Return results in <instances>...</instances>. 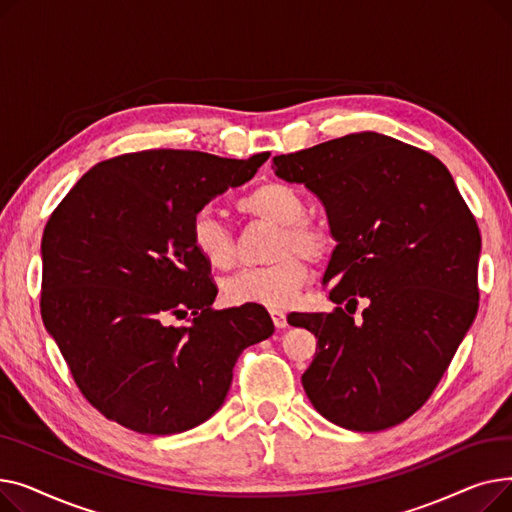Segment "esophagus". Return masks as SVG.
I'll return each instance as SVG.
<instances>
[{"instance_id": "obj_1", "label": "esophagus", "mask_w": 512, "mask_h": 512, "mask_svg": "<svg viewBox=\"0 0 512 512\" xmlns=\"http://www.w3.org/2000/svg\"><path fill=\"white\" fill-rule=\"evenodd\" d=\"M270 315H272V319H274V326H276V328H286V326H288L286 313H284V311H280V309H272V311H270Z\"/></svg>"}]
</instances>
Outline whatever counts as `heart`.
I'll use <instances>...</instances> for the list:
<instances>
[{
  "mask_svg": "<svg viewBox=\"0 0 512 512\" xmlns=\"http://www.w3.org/2000/svg\"><path fill=\"white\" fill-rule=\"evenodd\" d=\"M240 213L278 226L270 257L272 263L249 267L230 276L222 290L228 303H257L270 309H284L307 280L305 259L319 263L332 253V234L307 220V203L297 188L286 182H265L236 201ZM195 251L218 270H228L236 261V242L230 228L209 209H199L191 222ZM302 254L299 256L298 253Z\"/></svg>",
  "mask_w": 512,
  "mask_h": 512,
  "instance_id": "obj_1",
  "label": "heart"
}]
</instances>
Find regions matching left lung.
Returning a JSON list of instances; mask_svg holds the SVG:
<instances>
[{"label":"left lung","instance_id":"1","mask_svg":"<svg viewBox=\"0 0 512 512\" xmlns=\"http://www.w3.org/2000/svg\"><path fill=\"white\" fill-rule=\"evenodd\" d=\"M272 168L324 203L338 240L324 276L334 311L288 315L317 338L303 373L311 405L355 432L398 425L432 396L477 315L473 213L438 157L378 132L276 155Z\"/></svg>","mask_w":512,"mask_h":512}]
</instances>
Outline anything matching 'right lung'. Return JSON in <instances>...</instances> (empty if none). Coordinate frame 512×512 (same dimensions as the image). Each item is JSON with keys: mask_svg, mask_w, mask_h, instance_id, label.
Listing matches in <instances>:
<instances>
[{"mask_svg": "<svg viewBox=\"0 0 512 512\" xmlns=\"http://www.w3.org/2000/svg\"><path fill=\"white\" fill-rule=\"evenodd\" d=\"M267 157L124 153L91 168L49 215L43 324L80 394L110 421L151 436L203 423L222 407L240 353L274 334L257 303L211 309L218 286L191 240L193 215Z\"/></svg>", "mask_w": 512, "mask_h": 512, "instance_id": "right-lung-1", "label": "right lung"}]
</instances>
